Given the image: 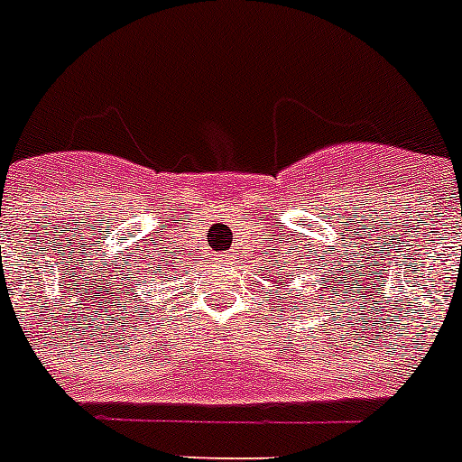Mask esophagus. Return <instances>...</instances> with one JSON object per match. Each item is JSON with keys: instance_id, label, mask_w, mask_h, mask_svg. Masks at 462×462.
Here are the masks:
<instances>
[{"instance_id": "esophagus-1", "label": "esophagus", "mask_w": 462, "mask_h": 462, "mask_svg": "<svg viewBox=\"0 0 462 462\" xmlns=\"http://www.w3.org/2000/svg\"><path fill=\"white\" fill-rule=\"evenodd\" d=\"M216 264H218V267H223V270H230V267H232V255L230 254H220L218 258H216Z\"/></svg>"}]
</instances>
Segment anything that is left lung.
Returning <instances> with one entry per match:
<instances>
[{
  "label": "left lung",
  "mask_w": 462,
  "mask_h": 462,
  "mask_svg": "<svg viewBox=\"0 0 462 462\" xmlns=\"http://www.w3.org/2000/svg\"><path fill=\"white\" fill-rule=\"evenodd\" d=\"M332 292H335V291H332Z\"/></svg>",
  "instance_id": "1"
}]
</instances>
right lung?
<instances>
[{
    "label": "right lung",
    "mask_w": 462,
    "mask_h": 462,
    "mask_svg": "<svg viewBox=\"0 0 462 462\" xmlns=\"http://www.w3.org/2000/svg\"><path fill=\"white\" fill-rule=\"evenodd\" d=\"M153 279H155V276H153Z\"/></svg>",
    "instance_id": "1"
}]
</instances>
